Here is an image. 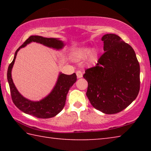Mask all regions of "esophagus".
Segmentation results:
<instances>
[{
    "label": "esophagus",
    "mask_w": 151,
    "mask_h": 151,
    "mask_svg": "<svg viewBox=\"0 0 151 151\" xmlns=\"http://www.w3.org/2000/svg\"><path fill=\"white\" fill-rule=\"evenodd\" d=\"M76 76H77V78H80L83 77V73H82L81 70L76 71Z\"/></svg>",
    "instance_id": "34e87169"
}]
</instances>
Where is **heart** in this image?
I'll return each mask as SVG.
<instances>
[{
	"label": "heart",
	"instance_id": "1",
	"mask_svg": "<svg viewBox=\"0 0 151 151\" xmlns=\"http://www.w3.org/2000/svg\"><path fill=\"white\" fill-rule=\"evenodd\" d=\"M87 57V60L91 64L94 63L97 60L98 57V51L96 48H92L91 50L88 48H81L76 51L75 57L76 60H83Z\"/></svg>",
	"mask_w": 151,
	"mask_h": 151
}]
</instances>
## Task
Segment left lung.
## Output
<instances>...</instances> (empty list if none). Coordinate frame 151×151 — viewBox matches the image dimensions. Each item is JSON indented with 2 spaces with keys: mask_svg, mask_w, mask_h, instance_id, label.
<instances>
[{
  "mask_svg": "<svg viewBox=\"0 0 151 151\" xmlns=\"http://www.w3.org/2000/svg\"><path fill=\"white\" fill-rule=\"evenodd\" d=\"M104 51L95 66L85 70L86 96L92 105L105 114L123 111L138 96L140 65L131 46L114 34L102 37Z\"/></svg>",
  "mask_w": 151,
  "mask_h": 151,
  "instance_id": "1",
  "label": "left lung"
}]
</instances>
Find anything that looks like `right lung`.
<instances>
[{
    "label": "right lung",
    "instance_id": "obj_1",
    "mask_svg": "<svg viewBox=\"0 0 151 151\" xmlns=\"http://www.w3.org/2000/svg\"><path fill=\"white\" fill-rule=\"evenodd\" d=\"M31 42H39L56 49L62 48L64 46L63 42L57 39L45 38L40 36H30L29 39L25 40L23 44L15 52L14 59L9 65L7 71V79L11 90V98L15 106L24 113L40 119L52 118L59 113L65 106L66 95L71 86L76 82V75L75 73L70 75L60 73L55 88L47 97L38 102L30 101L25 99L15 87L11 77V70L18 51Z\"/></svg>",
    "mask_w": 151,
    "mask_h": 151
}]
</instances>
